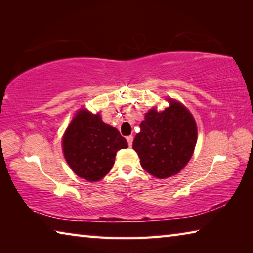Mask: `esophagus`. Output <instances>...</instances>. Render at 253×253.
<instances>
[{
    "mask_svg": "<svg viewBox=\"0 0 253 253\" xmlns=\"http://www.w3.org/2000/svg\"><path fill=\"white\" fill-rule=\"evenodd\" d=\"M126 139H127L128 146L131 147V145H132V140H134V137H132L131 135H130V136H127V137H126Z\"/></svg>",
    "mask_w": 253,
    "mask_h": 253,
    "instance_id": "34e87169",
    "label": "esophagus"
}]
</instances>
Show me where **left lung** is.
<instances>
[{"instance_id":"obj_1","label":"left lung","mask_w":253,"mask_h":253,"mask_svg":"<svg viewBox=\"0 0 253 253\" xmlns=\"http://www.w3.org/2000/svg\"><path fill=\"white\" fill-rule=\"evenodd\" d=\"M132 148L142 168L157 178L177 174L187 164L195 148L198 129L190 111L169 99L163 111L149 110L140 123Z\"/></svg>"}]
</instances>
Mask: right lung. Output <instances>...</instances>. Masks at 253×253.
Instances as JSON below:
<instances>
[{"label": "right lung", "instance_id": "right-lung-1", "mask_svg": "<svg viewBox=\"0 0 253 253\" xmlns=\"http://www.w3.org/2000/svg\"><path fill=\"white\" fill-rule=\"evenodd\" d=\"M62 147L71 169L79 177L95 182L109 172L116 153L128 145L116 128L84 109L70 123Z\"/></svg>", "mask_w": 253, "mask_h": 253}]
</instances>
